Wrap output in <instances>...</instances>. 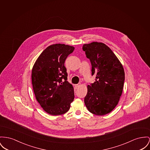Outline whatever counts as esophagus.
<instances>
[{
    "instance_id": "34e87169",
    "label": "esophagus",
    "mask_w": 150,
    "mask_h": 150,
    "mask_svg": "<svg viewBox=\"0 0 150 150\" xmlns=\"http://www.w3.org/2000/svg\"><path fill=\"white\" fill-rule=\"evenodd\" d=\"M79 86H80V84H77V85H75V88H76V89H77L78 88H79Z\"/></svg>"
}]
</instances>
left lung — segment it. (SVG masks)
<instances>
[{"mask_svg": "<svg viewBox=\"0 0 150 150\" xmlns=\"http://www.w3.org/2000/svg\"><path fill=\"white\" fill-rule=\"evenodd\" d=\"M91 64V75L96 81L88 86L84 102L93 114L103 115L118 103L122 93L125 71L120 60L110 48L102 42H93L82 47Z\"/></svg>", "mask_w": 150, "mask_h": 150, "instance_id": "8db88e82", "label": "left lung"}]
</instances>
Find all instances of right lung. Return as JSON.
<instances>
[{
	"mask_svg": "<svg viewBox=\"0 0 150 150\" xmlns=\"http://www.w3.org/2000/svg\"><path fill=\"white\" fill-rule=\"evenodd\" d=\"M74 50V47L68 45H51L43 50L33 67L32 83L36 98L43 110L50 115L66 113L74 100V89L67 81L64 65Z\"/></svg>",
	"mask_w": 150,
	"mask_h": 150,
	"instance_id": "1",
	"label": "right lung"
}]
</instances>
